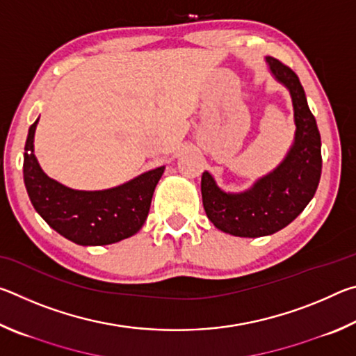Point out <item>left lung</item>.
Returning a JSON list of instances; mask_svg holds the SVG:
<instances>
[{
    "mask_svg": "<svg viewBox=\"0 0 356 356\" xmlns=\"http://www.w3.org/2000/svg\"><path fill=\"white\" fill-rule=\"evenodd\" d=\"M265 63L291 94L297 127L291 149L272 172L245 191L226 193L209 171L201 179L207 218L216 229L236 237L272 236L291 225L314 197L322 172L321 134L298 76L272 56L265 58Z\"/></svg>",
    "mask_w": 356,
    "mask_h": 356,
    "instance_id": "obj_1",
    "label": "left lung"
}]
</instances>
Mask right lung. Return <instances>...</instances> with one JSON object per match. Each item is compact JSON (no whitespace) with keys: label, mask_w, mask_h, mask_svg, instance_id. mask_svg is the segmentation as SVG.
I'll list each match as a JSON object with an SVG mask.
<instances>
[{"label":"right lung","mask_w":356,"mask_h":356,"mask_svg":"<svg viewBox=\"0 0 356 356\" xmlns=\"http://www.w3.org/2000/svg\"><path fill=\"white\" fill-rule=\"evenodd\" d=\"M38 122L39 119L29 127L23 155V179L35 212L48 226L76 245H111L135 236L147 218L154 190L165 166L108 190L69 188L48 177L35 159Z\"/></svg>","instance_id":"add662e5"}]
</instances>
